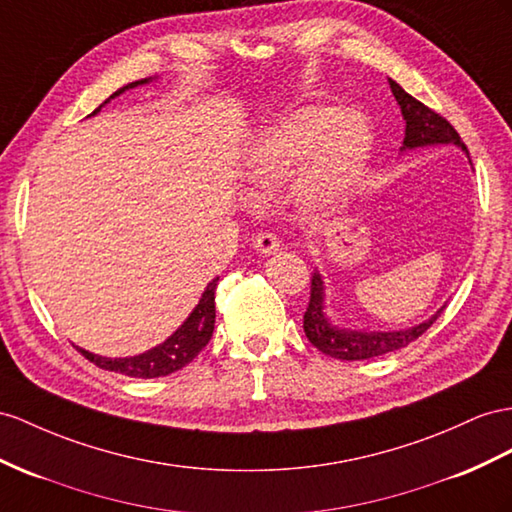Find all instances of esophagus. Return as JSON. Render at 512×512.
Here are the masks:
<instances>
[{"label":"esophagus","mask_w":512,"mask_h":512,"mask_svg":"<svg viewBox=\"0 0 512 512\" xmlns=\"http://www.w3.org/2000/svg\"><path fill=\"white\" fill-rule=\"evenodd\" d=\"M255 248L261 255H270L279 248V238L270 231H261L255 235Z\"/></svg>","instance_id":"obj_1"}]
</instances>
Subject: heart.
I'll list each match as a JSON object with an SVG mask.
<instances>
[{
    "instance_id": "b5f03b06",
    "label": "heart",
    "mask_w": 512,
    "mask_h": 512,
    "mask_svg": "<svg viewBox=\"0 0 512 512\" xmlns=\"http://www.w3.org/2000/svg\"><path fill=\"white\" fill-rule=\"evenodd\" d=\"M370 129L339 108H303L261 131L248 157V179L270 190L296 179L307 209H326L355 188L370 155Z\"/></svg>"
}]
</instances>
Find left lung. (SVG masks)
<instances>
[{
	"mask_svg": "<svg viewBox=\"0 0 512 512\" xmlns=\"http://www.w3.org/2000/svg\"><path fill=\"white\" fill-rule=\"evenodd\" d=\"M389 86L406 121L402 151L430 147V144H456V147H461L469 155L465 142L461 140V136H458V131L445 121L441 114H437L435 110L424 106L422 101L411 97L400 84H396L393 80H389ZM441 311L443 307L430 320L411 326V329L406 331L365 333V331L337 329V326H333L329 318L324 316V283L320 274L313 272L311 298L303 318L305 320L303 329L309 342L320 352H324V355H329L333 359H344V361H361V359L381 357V355H387V352L409 346L419 335H424L430 329L432 322L441 316Z\"/></svg>",
	"mask_w": 512,
	"mask_h": 512,
	"instance_id": "obj_1",
	"label": "left lung"
}]
</instances>
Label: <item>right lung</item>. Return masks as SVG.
I'll use <instances>...</instances> for the list:
<instances>
[{
	"mask_svg": "<svg viewBox=\"0 0 512 512\" xmlns=\"http://www.w3.org/2000/svg\"><path fill=\"white\" fill-rule=\"evenodd\" d=\"M149 80H138L131 82L123 88L116 90L114 95H110V99H114L116 95H121L123 90L134 88L138 84H147ZM108 103V101H106ZM99 108L93 112L97 114ZM216 285H218V277L207 283L205 292L199 300V305L194 307V311L188 316V320L183 322L179 329L170 335L164 344L155 346L147 352H142L138 357H125V359H108V357H99L93 355V352L77 348V352L95 363L97 368L101 370H110V372H119L125 376H134V378H157V376H168L186 365L199 355V352L207 346L209 339H212L214 333V322H216Z\"/></svg>",
	"mask_w": 512,
	"mask_h": 512,
	"instance_id": "1",
	"label": "right lung"
}]
</instances>
